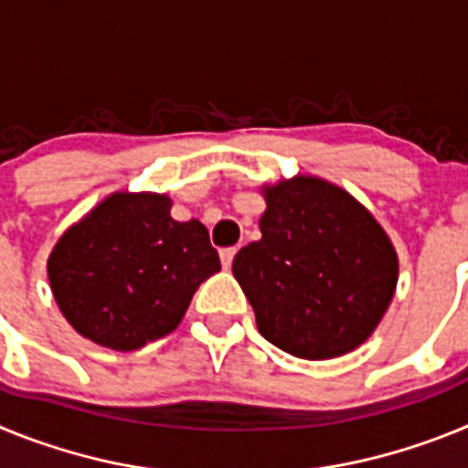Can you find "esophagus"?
Here are the masks:
<instances>
[{"label": "esophagus", "mask_w": 468, "mask_h": 468, "mask_svg": "<svg viewBox=\"0 0 468 468\" xmlns=\"http://www.w3.org/2000/svg\"><path fill=\"white\" fill-rule=\"evenodd\" d=\"M234 255H237V248H222L220 250V260H222V267H225V270H229L231 267V260H234Z\"/></svg>", "instance_id": "1"}]
</instances>
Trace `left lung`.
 Listing matches in <instances>:
<instances>
[{
	"label": "left lung",
	"instance_id": "obj_1",
	"mask_svg": "<svg viewBox=\"0 0 468 468\" xmlns=\"http://www.w3.org/2000/svg\"><path fill=\"white\" fill-rule=\"evenodd\" d=\"M262 192V239L231 262L260 335L309 361L349 354L394 297L399 258L387 231L321 177L297 176Z\"/></svg>",
	"mask_w": 468,
	"mask_h": 468
}]
</instances>
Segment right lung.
<instances>
[{"label": "right lung", "instance_id": "add662e5", "mask_svg": "<svg viewBox=\"0 0 468 468\" xmlns=\"http://www.w3.org/2000/svg\"><path fill=\"white\" fill-rule=\"evenodd\" d=\"M215 271L208 229L173 220L171 198L152 192L107 197L48 255L53 297L69 325L117 351L173 333Z\"/></svg>", "mask_w": 468, "mask_h": 468}]
</instances>
